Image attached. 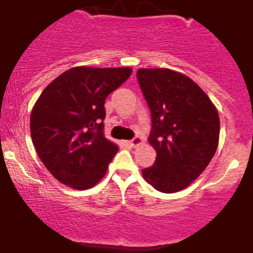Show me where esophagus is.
I'll return each instance as SVG.
<instances>
[{"mask_svg": "<svg viewBox=\"0 0 253 253\" xmlns=\"http://www.w3.org/2000/svg\"><path fill=\"white\" fill-rule=\"evenodd\" d=\"M141 143H142V138L138 136H136L134 138H132L130 141H129V145H130L132 147H137L138 145H141Z\"/></svg>", "mask_w": 253, "mask_h": 253, "instance_id": "34e87169", "label": "esophagus"}]
</instances>
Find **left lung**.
<instances>
[{
    "label": "left lung",
    "instance_id": "left-lung-1",
    "mask_svg": "<svg viewBox=\"0 0 253 253\" xmlns=\"http://www.w3.org/2000/svg\"><path fill=\"white\" fill-rule=\"evenodd\" d=\"M137 80L151 114L149 142L157 151L145 180L159 192L175 193L207 169L219 139V116L197 84L169 69H138Z\"/></svg>",
    "mask_w": 253,
    "mask_h": 253
}]
</instances>
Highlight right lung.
<instances>
[{
    "label": "right lung",
    "instance_id": "obj_1",
    "mask_svg": "<svg viewBox=\"0 0 253 253\" xmlns=\"http://www.w3.org/2000/svg\"><path fill=\"white\" fill-rule=\"evenodd\" d=\"M130 74V68H72L36 100L30 119L32 142L60 183L88 189L106 175L119 147L103 133L104 103Z\"/></svg>",
    "mask_w": 253,
    "mask_h": 253
}]
</instances>
